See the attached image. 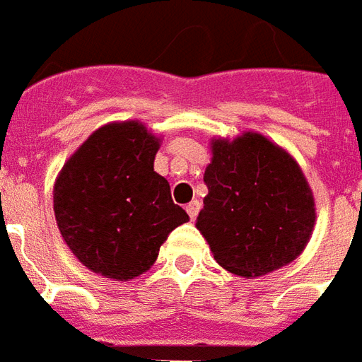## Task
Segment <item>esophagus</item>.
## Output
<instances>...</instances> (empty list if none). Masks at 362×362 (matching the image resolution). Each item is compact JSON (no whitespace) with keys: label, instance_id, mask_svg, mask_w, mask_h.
Returning <instances> with one entry per match:
<instances>
[{"label":"esophagus","instance_id":"obj_1","mask_svg":"<svg viewBox=\"0 0 362 362\" xmlns=\"http://www.w3.org/2000/svg\"><path fill=\"white\" fill-rule=\"evenodd\" d=\"M185 210H187V214H189L191 219H197L198 211H200V202H198V200H192V202L187 204V208H185Z\"/></svg>","mask_w":362,"mask_h":362}]
</instances>
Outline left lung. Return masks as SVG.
<instances>
[{"label":"left lung","mask_w":362,"mask_h":362,"mask_svg":"<svg viewBox=\"0 0 362 362\" xmlns=\"http://www.w3.org/2000/svg\"><path fill=\"white\" fill-rule=\"evenodd\" d=\"M204 183L197 229L223 269L262 276L305 250L317 217L313 192L298 162L262 133L211 141Z\"/></svg>","instance_id":"1"}]
</instances>
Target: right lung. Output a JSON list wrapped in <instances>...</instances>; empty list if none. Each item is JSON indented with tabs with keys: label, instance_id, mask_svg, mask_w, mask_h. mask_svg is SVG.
Returning <instances> with one entry per match:
<instances>
[{
	"label": "right lung",
	"instance_id": "right-lung-1",
	"mask_svg": "<svg viewBox=\"0 0 362 362\" xmlns=\"http://www.w3.org/2000/svg\"><path fill=\"white\" fill-rule=\"evenodd\" d=\"M160 139L141 122L99 127L66 160L53 189L62 238L89 271L132 281L158 257L171 230L189 221L154 171Z\"/></svg>",
	"mask_w": 362,
	"mask_h": 362
}]
</instances>
